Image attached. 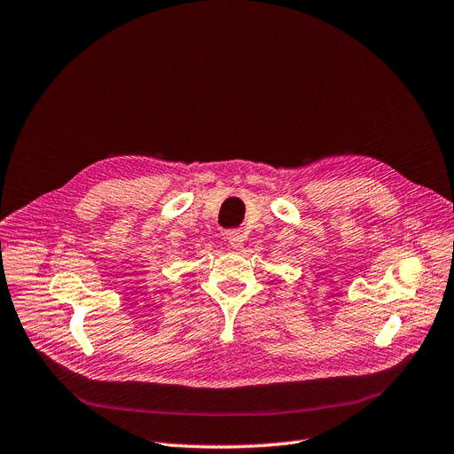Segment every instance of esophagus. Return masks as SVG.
I'll return each mask as SVG.
<instances>
[{"instance_id":"obj_1","label":"esophagus","mask_w":454,"mask_h":454,"mask_svg":"<svg viewBox=\"0 0 454 454\" xmlns=\"http://www.w3.org/2000/svg\"><path fill=\"white\" fill-rule=\"evenodd\" d=\"M226 239H228V243L233 248H243V245H245V233L239 228H233V230L226 231Z\"/></svg>"}]
</instances>
